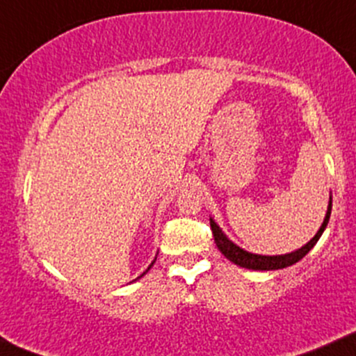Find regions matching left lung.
<instances>
[{
	"label": "left lung",
	"mask_w": 356,
	"mask_h": 356,
	"mask_svg": "<svg viewBox=\"0 0 356 356\" xmlns=\"http://www.w3.org/2000/svg\"><path fill=\"white\" fill-rule=\"evenodd\" d=\"M331 210H332V198H329V207H327V213H325L324 222H322L321 229L317 231V234L310 239L305 246H301L300 250L291 251L288 254H275V257H267V254H254L250 253V251H245L243 248L236 246L227 236L222 232V229L215 224L213 218H210V227L211 232H213L215 238V245H217L220 253L224 254L225 258L232 261V264L239 265V267L245 268H251V270H277V268H286L289 265H294L296 261H300L312 248L315 246V243L318 241V238L322 236V232L325 231L327 227L329 217H331Z\"/></svg>",
	"instance_id": "obj_1"
}]
</instances>
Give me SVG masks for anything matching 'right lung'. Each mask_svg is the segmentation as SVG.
Returning a JSON list of instances; mask_svg holds the SVG:
<instances>
[{
    "label": "right lung",
    "mask_w": 356,
    "mask_h": 356,
    "mask_svg": "<svg viewBox=\"0 0 356 356\" xmlns=\"http://www.w3.org/2000/svg\"><path fill=\"white\" fill-rule=\"evenodd\" d=\"M153 264H155V261H153ZM152 264V265H153ZM152 265H149V267H148V270H149V268H152ZM148 270H146V272H148ZM146 272H145V274H146ZM145 274H143V275H145ZM143 275H141V277H143Z\"/></svg>",
    "instance_id": "add662e5"
}]
</instances>
